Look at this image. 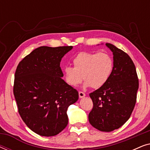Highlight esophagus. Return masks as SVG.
I'll return each instance as SVG.
<instances>
[{
  "instance_id": "esophagus-1",
  "label": "esophagus",
  "mask_w": 150,
  "mask_h": 150,
  "mask_svg": "<svg viewBox=\"0 0 150 150\" xmlns=\"http://www.w3.org/2000/svg\"><path fill=\"white\" fill-rule=\"evenodd\" d=\"M79 98H82L85 97V93H84V92L79 91Z\"/></svg>"
}]
</instances>
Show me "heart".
<instances>
[{
  "mask_svg": "<svg viewBox=\"0 0 150 150\" xmlns=\"http://www.w3.org/2000/svg\"><path fill=\"white\" fill-rule=\"evenodd\" d=\"M73 63L74 67L67 65L63 69L65 81L75 87L84 79L85 89L89 87L97 89L105 85L114 67L112 57L106 52H81L74 57Z\"/></svg>",
  "mask_w": 150,
  "mask_h": 150,
  "instance_id": "1",
  "label": "heart"
}]
</instances>
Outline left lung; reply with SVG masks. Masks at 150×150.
Segmentation results:
<instances>
[{
	"label": "left lung",
	"instance_id": "8db88e82",
	"mask_svg": "<svg viewBox=\"0 0 150 150\" xmlns=\"http://www.w3.org/2000/svg\"><path fill=\"white\" fill-rule=\"evenodd\" d=\"M106 46L113 54V70L105 85L89 94L93 106L89 121L98 130L111 132L130 118L136 104L139 80L129 55L111 44Z\"/></svg>",
	"mask_w": 150,
	"mask_h": 150
}]
</instances>
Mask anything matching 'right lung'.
<instances>
[{
  "instance_id": "obj_1",
  "label": "right lung",
  "mask_w": 150,
  "mask_h": 150,
  "mask_svg": "<svg viewBox=\"0 0 150 150\" xmlns=\"http://www.w3.org/2000/svg\"><path fill=\"white\" fill-rule=\"evenodd\" d=\"M72 46H41L18 64L13 94L18 112L36 134L55 136L68 124L67 110L79 99V92L62 79L61 59Z\"/></svg>"
}]
</instances>
